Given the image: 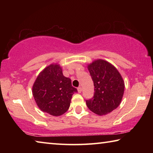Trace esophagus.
I'll return each instance as SVG.
<instances>
[{
  "instance_id": "esophagus-1",
  "label": "esophagus",
  "mask_w": 153,
  "mask_h": 153,
  "mask_svg": "<svg viewBox=\"0 0 153 153\" xmlns=\"http://www.w3.org/2000/svg\"><path fill=\"white\" fill-rule=\"evenodd\" d=\"M77 92H78V93H81L82 92V88L81 87L77 88Z\"/></svg>"
}]
</instances>
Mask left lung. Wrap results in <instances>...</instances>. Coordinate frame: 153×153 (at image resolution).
<instances>
[{
	"mask_svg": "<svg viewBox=\"0 0 153 153\" xmlns=\"http://www.w3.org/2000/svg\"><path fill=\"white\" fill-rule=\"evenodd\" d=\"M94 82V97L86 100L89 109L98 115L111 113L120 105L124 93L123 79L112 64L97 59L88 65Z\"/></svg>",
	"mask_w": 153,
	"mask_h": 153,
	"instance_id": "8db88e82",
	"label": "left lung"
}]
</instances>
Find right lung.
<instances>
[{"mask_svg":"<svg viewBox=\"0 0 153 153\" xmlns=\"http://www.w3.org/2000/svg\"><path fill=\"white\" fill-rule=\"evenodd\" d=\"M77 90L71 79L63 76L58 64H51L40 72L32 87L38 107L43 112L60 116L68 110L71 99Z\"/></svg>","mask_w":153,"mask_h":153,"instance_id":"1","label":"right lung"}]
</instances>
